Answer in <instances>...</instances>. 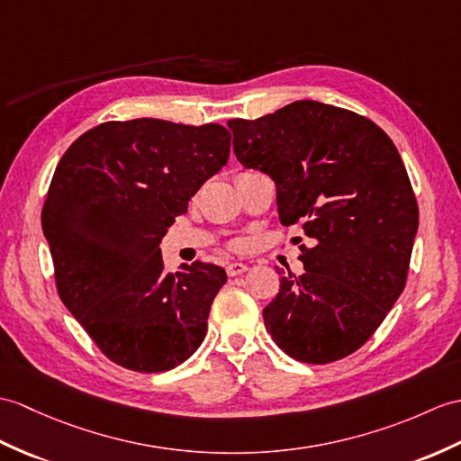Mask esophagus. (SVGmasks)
<instances>
[{
	"label": "esophagus",
	"instance_id": "34e87169",
	"mask_svg": "<svg viewBox=\"0 0 461 461\" xmlns=\"http://www.w3.org/2000/svg\"><path fill=\"white\" fill-rule=\"evenodd\" d=\"M249 267L245 265V263H230L228 267H226V271H228V275L230 276H238V275H243L245 271H248Z\"/></svg>",
	"mask_w": 461,
	"mask_h": 461
}]
</instances>
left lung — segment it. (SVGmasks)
<instances>
[{
	"label": "left lung",
	"mask_w": 461,
	"mask_h": 461,
	"mask_svg": "<svg viewBox=\"0 0 461 461\" xmlns=\"http://www.w3.org/2000/svg\"><path fill=\"white\" fill-rule=\"evenodd\" d=\"M233 153L269 175L283 226L303 223L301 276L263 308L286 356L331 363L375 334L409 275L419 206L397 147L363 115L314 100L230 120ZM281 275V271H276Z\"/></svg>",
	"instance_id": "8db88e82"
}]
</instances>
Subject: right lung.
I'll use <instances>...</instances> for the list:
<instances>
[{
	"label": "right lung",
	"mask_w": 461,
	"mask_h": 461,
	"mask_svg": "<svg viewBox=\"0 0 461 461\" xmlns=\"http://www.w3.org/2000/svg\"><path fill=\"white\" fill-rule=\"evenodd\" d=\"M230 139L218 123L105 122L57 165L41 216L57 291L117 366L168 371L204 341L226 271L196 261L165 273L158 243L228 163Z\"/></svg>",
	"instance_id": "right-lung-1"
}]
</instances>
